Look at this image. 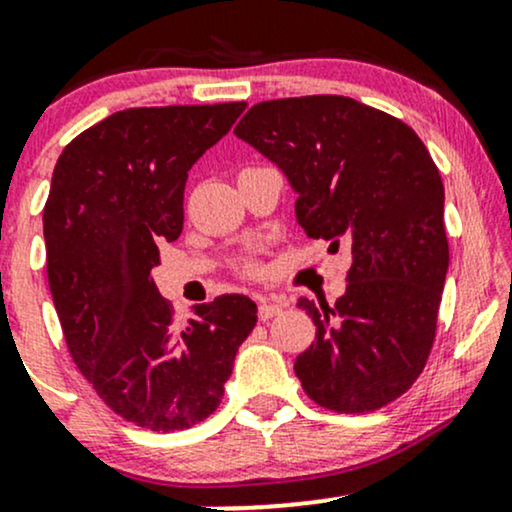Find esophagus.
Wrapping results in <instances>:
<instances>
[{
	"instance_id": "obj_1",
	"label": "esophagus",
	"mask_w": 512,
	"mask_h": 512,
	"mask_svg": "<svg viewBox=\"0 0 512 512\" xmlns=\"http://www.w3.org/2000/svg\"><path fill=\"white\" fill-rule=\"evenodd\" d=\"M284 310V305L279 301H274V298H260V308H257V315H260V320H272Z\"/></svg>"
}]
</instances>
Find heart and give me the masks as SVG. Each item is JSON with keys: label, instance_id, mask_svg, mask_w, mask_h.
Returning a JSON list of instances; mask_svg holds the SVG:
<instances>
[{"label": "heart", "instance_id": "b5f03b06", "mask_svg": "<svg viewBox=\"0 0 512 512\" xmlns=\"http://www.w3.org/2000/svg\"><path fill=\"white\" fill-rule=\"evenodd\" d=\"M248 269H252V267H250V264H248Z\"/></svg>", "mask_w": 512, "mask_h": 512}]
</instances>
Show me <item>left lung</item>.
<instances>
[{
	"label": "left lung",
	"instance_id": "8db88e82",
	"mask_svg": "<svg viewBox=\"0 0 512 512\" xmlns=\"http://www.w3.org/2000/svg\"><path fill=\"white\" fill-rule=\"evenodd\" d=\"M236 137L284 173L310 238L351 248L342 298H298L317 327L293 366L303 390L342 414L385 407L414 385L436 337L450 264L436 163L402 120L344 96L257 103Z\"/></svg>",
	"mask_w": 512,
	"mask_h": 512
}]
</instances>
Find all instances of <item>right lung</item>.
Segmentation results:
<instances>
[{
	"instance_id": "add662e5",
	"label": "right lung",
	"mask_w": 512,
	"mask_h": 512,
	"mask_svg": "<svg viewBox=\"0 0 512 512\" xmlns=\"http://www.w3.org/2000/svg\"><path fill=\"white\" fill-rule=\"evenodd\" d=\"M243 110H120L67 144L52 170L43 233L69 354L115 414L149 431L214 414L257 322V305L228 293L175 325L151 279L158 245L182 233L187 173Z\"/></svg>"
}]
</instances>
